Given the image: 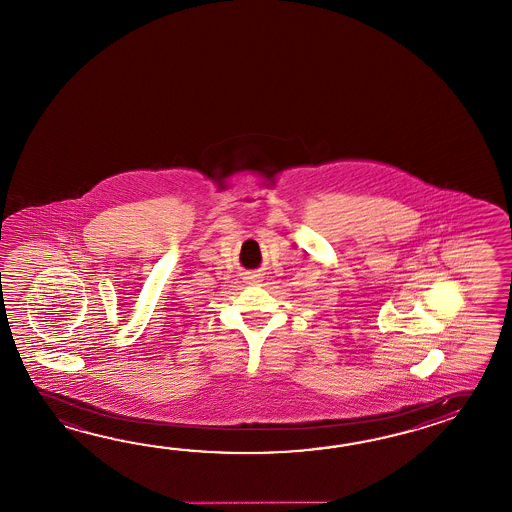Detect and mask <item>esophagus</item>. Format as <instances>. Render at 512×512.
I'll return each mask as SVG.
<instances>
[{
    "mask_svg": "<svg viewBox=\"0 0 512 512\" xmlns=\"http://www.w3.org/2000/svg\"><path fill=\"white\" fill-rule=\"evenodd\" d=\"M253 277H257V275H253ZM253 277H248V279H253Z\"/></svg>",
    "mask_w": 512,
    "mask_h": 512,
    "instance_id": "obj_1",
    "label": "esophagus"
}]
</instances>
